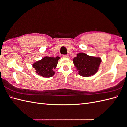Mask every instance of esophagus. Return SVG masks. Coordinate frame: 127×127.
Here are the masks:
<instances>
[{
  "mask_svg": "<svg viewBox=\"0 0 127 127\" xmlns=\"http://www.w3.org/2000/svg\"><path fill=\"white\" fill-rule=\"evenodd\" d=\"M63 57L64 58H69V55H63Z\"/></svg>",
  "mask_w": 127,
  "mask_h": 127,
  "instance_id": "esophagus-1",
  "label": "esophagus"
}]
</instances>
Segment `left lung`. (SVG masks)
Here are the masks:
<instances>
[{
  "instance_id": "1",
  "label": "left lung",
  "mask_w": 127,
  "mask_h": 127,
  "mask_svg": "<svg viewBox=\"0 0 127 127\" xmlns=\"http://www.w3.org/2000/svg\"><path fill=\"white\" fill-rule=\"evenodd\" d=\"M101 58L91 56L84 53H79L73 59V62L78 71V74L85 77L95 75L98 71Z\"/></svg>"
}]
</instances>
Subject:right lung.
Instances as JSON below:
<instances>
[{"mask_svg": "<svg viewBox=\"0 0 127 127\" xmlns=\"http://www.w3.org/2000/svg\"><path fill=\"white\" fill-rule=\"evenodd\" d=\"M60 57H52L45 56L42 60L34 62L32 66L36 70V72L38 75L44 77H51L55 74L54 69L57 65L58 61Z\"/></svg>", "mask_w": 127, "mask_h": 127, "instance_id": "add662e5", "label": "right lung"}]
</instances>
